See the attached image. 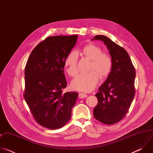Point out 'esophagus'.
Wrapping results in <instances>:
<instances>
[{
	"label": "esophagus",
	"instance_id": "1",
	"mask_svg": "<svg viewBox=\"0 0 153 153\" xmlns=\"http://www.w3.org/2000/svg\"><path fill=\"white\" fill-rule=\"evenodd\" d=\"M86 97H88V95L85 93H79V97L80 99H83V98H86Z\"/></svg>",
	"mask_w": 153,
	"mask_h": 153
}]
</instances>
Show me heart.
<instances>
[{"label":"heart","instance_id":"1","mask_svg":"<svg viewBox=\"0 0 153 153\" xmlns=\"http://www.w3.org/2000/svg\"><path fill=\"white\" fill-rule=\"evenodd\" d=\"M82 53L91 60L90 69L93 71L88 73L79 74L73 80L71 85L75 90L91 91L99 81V74L102 78H105L110 74L113 67V60L110 54L102 53V49L94 44L86 45L82 50ZM77 60L78 53L76 51H71L65 59L64 66L70 76H74L77 73Z\"/></svg>","mask_w":153,"mask_h":153}]
</instances>
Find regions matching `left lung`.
I'll return each instance as SVG.
<instances>
[{"instance_id": "left-lung-1", "label": "left lung", "mask_w": 153, "mask_h": 153, "mask_svg": "<svg viewBox=\"0 0 153 153\" xmlns=\"http://www.w3.org/2000/svg\"><path fill=\"white\" fill-rule=\"evenodd\" d=\"M103 41L113 60L111 71L96 94L98 103L93 110L96 119L107 125L121 120L128 111L135 95L136 71L126 50L103 35L91 40Z\"/></svg>"}]
</instances>
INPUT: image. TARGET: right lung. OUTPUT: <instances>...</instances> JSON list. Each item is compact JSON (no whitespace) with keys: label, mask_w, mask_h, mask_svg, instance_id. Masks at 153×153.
Segmentation results:
<instances>
[{"label":"right lung","mask_w":153,"mask_h":153,"mask_svg":"<svg viewBox=\"0 0 153 153\" xmlns=\"http://www.w3.org/2000/svg\"><path fill=\"white\" fill-rule=\"evenodd\" d=\"M77 37H47L34 48L27 62L25 100L36 122L51 129L68 122L78 99L77 93H62L67 84L64 60L74 47Z\"/></svg>","instance_id":"1"}]
</instances>
